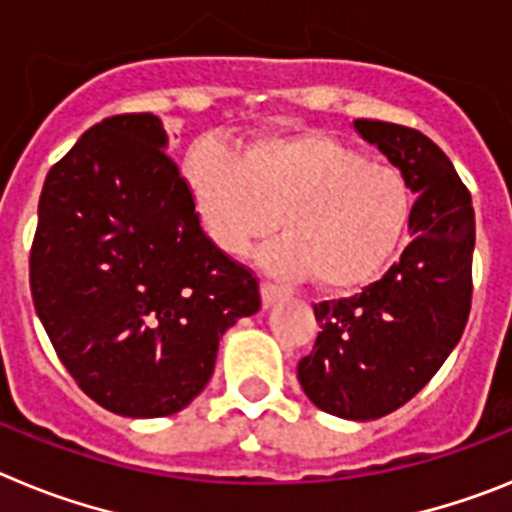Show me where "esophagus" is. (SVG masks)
Here are the masks:
<instances>
[{
	"mask_svg": "<svg viewBox=\"0 0 512 512\" xmlns=\"http://www.w3.org/2000/svg\"><path fill=\"white\" fill-rule=\"evenodd\" d=\"M277 300H282V289L269 282L261 284V302H264V307H271Z\"/></svg>",
	"mask_w": 512,
	"mask_h": 512,
	"instance_id": "obj_1",
	"label": "esophagus"
}]
</instances>
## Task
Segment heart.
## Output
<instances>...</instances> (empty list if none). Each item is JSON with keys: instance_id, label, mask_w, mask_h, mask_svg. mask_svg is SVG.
<instances>
[{"instance_id": "obj_1", "label": "heart", "mask_w": 512, "mask_h": 512, "mask_svg": "<svg viewBox=\"0 0 512 512\" xmlns=\"http://www.w3.org/2000/svg\"><path fill=\"white\" fill-rule=\"evenodd\" d=\"M182 176L217 248L238 256L277 223L284 235L261 251V264L284 279L312 274L336 292L379 277L410 220L400 171L315 130L259 135L238 153L200 140Z\"/></svg>"}]
</instances>
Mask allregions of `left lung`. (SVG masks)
Returning <instances> with one entry per match:
<instances>
[{"label":"left lung","mask_w":512,"mask_h":512,"mask_svg":"<svg viewBox=\"0 0 512 512\" xmlns=\"http://www.w3.org/2000/svg\"><path fill=\"white\" fill-rule=\"evenodd\" d=\"M418 194L413 241L379 282L348 300L315 305L320 333L297 364L315 408L374 420L413 400L459 343L472 307L474 210L449 156L420 130L354 120Z\"/></svg>","instance_id":"1"}]
</instances>
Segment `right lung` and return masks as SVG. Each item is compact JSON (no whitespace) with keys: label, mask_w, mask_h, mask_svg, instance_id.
Here are the masks:
<instances>
[{"label":"right lung","mask_w":512,"mask_h":512,"mask_svg":"<svg viewBox=\"0 0 512 512\" xmlns=\"http://www.w3.org/2000/svg\"><path fill=\"white\" fill-rule=\"evenodd\" d=\"M156 115L89 128L48 171L30 251L35 312L61 364L125 418L184 410L259 282L205 235Z\"/></svg>","instance_id":"1"}]
</instances>
